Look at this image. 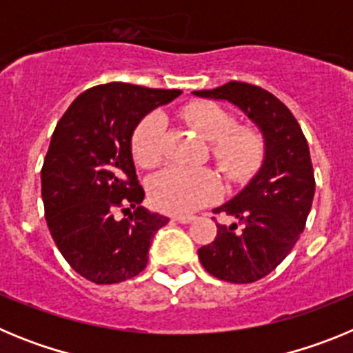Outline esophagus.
<instances>
[{"instance_id": "34e87169", "label": "esophagus", "mask_w": 353, "mask_h": 353, "mask_svg": "<svg viewBox=\"0 0 353 353\" xmlns=\"http://www.w3.org/2000/svg\"><path fill=\"white\" fill-rule=\"evenodd\" d=\"M173 221L182 224H189L191 221H194V217H192V215H173Z\"/></svg>"}]
</instances>
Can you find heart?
Segmentation results:
<instances>
[{
    "label": "heart",
    "instance_id": "obj_1",
    "mask_svg": "<svg viewBox=\"0 0 353 353\" xmlns=\"http://www.w3.org/2000/svg\"><path fill=\"white\" fill-rule=\"evenodd\" d=\"M183 120L210 141V157L230 182H245L263 164L267 143L251 125H236L230 111L214 102H192L182 109ZM164 118L150 113L132 134V157L139 168H155L162 161ZM150 201L168 214H189L214 203L221 196V182L207 168L171 166L148 183Z\"/></svg>",
    "mask_w": 353,
    "mask_h": 353
}]
</instances>
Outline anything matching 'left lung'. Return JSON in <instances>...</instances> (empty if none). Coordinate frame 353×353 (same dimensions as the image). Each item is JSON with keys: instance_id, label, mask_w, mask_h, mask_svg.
I'll list each match as a JSON object with an SVG mask.
<instances>
[{"instance_id": "1", "label": "left lung", "mask_w": 353, "mask_h": 353, "mask_svg": "<svg viewBox=\"0 0 353 353\" xmlns=\"http://www.w3.org/2000/svg\"><path fill=\"white\" fill-rule=\"evenodd\" d=\"M240 108L263 134V166L254 179L215 214L235 217L217 224L214 242L198 249L208 274L228 283H254L281 263L304 232L314 196L310 146L299 121L277 97L240 81L192 92Z\"/></svg>"}]
</instances>
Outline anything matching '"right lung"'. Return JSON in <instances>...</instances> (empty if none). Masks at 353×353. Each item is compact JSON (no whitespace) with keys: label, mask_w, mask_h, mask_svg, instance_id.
<instances>
[{"label":"right lung","mask_w":353,"mask_h":353,"mask_svg":"<svg viewBox=\"0 0 353 353\" xmlns=\"http://www.w3.org/2000/svg\"><path fill=\"white\" fill-rule=\"evenodd\" d=\"M180 93L99 84L81 93L58 121L42 166L43 210L56 248L84 279L114 285L148 263L150 240L170 219L141 207L145 191L130 138L146 113ZM129 208H134L129 218L114 215Z\"/></svg>","instance_id":"obj_1"}]
</instances>
